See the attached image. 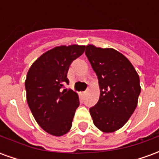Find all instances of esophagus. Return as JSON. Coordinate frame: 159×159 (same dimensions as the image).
Returning <instances> with one entry per match:
<instances>
[{
    "label": "esophagus",
    "instance_id": "1",
    "mask_svg": "<svg viewBox=\"0 0 159 159\" xmlns=\"http://www.w3.org/2000/svg\"><path fill=\"white\" fill-rule=\"evenodd\" d=\"M86 93H87V91H85V92H83V95H85V94H86Z\"/></svg>",
    "mask_w": 159,
    "mask_h": 159
}]
</instances>
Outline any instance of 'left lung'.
Wrapping results in <instances>:
<instances>
[{
  "label": "left lung",
  "mask_w": 159,
  "mask_h": 159,
  "mask_svg": "<svg viewBox=\"0 0 159 159\" xmlns=\"http://www.w3.org/2000/svg\"><path fill=\"white\" fill-rule=\"evenodd\" d=\"M87 58L99 80V101L89 109L93 124L105 133L117 131L135 110L140 77L125 56L113 48L86 46Z\"/></svg>",
  "instance_id": "obj_1"
}]
</instances>
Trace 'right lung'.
Masks as SVG:
<instances>
[{
	"mask_svg": "<svg viewBox=\"0 0 159 159\" xmlns=\"http://www.w3.org/2000/svg\"><path fill=\"white\" fill-rule=\"evenodd\" d=\"M85 48L76 44L55 47L40 56L27 73L25 85L28 106L39 126L54 136L69 132L79 107L78 94L63 88L69 84L70 64Z\"/></svg>",
	"mask_w": 159,
	"mask_h": 159,
	"instance_id": "1",
	"label": "right lung"
}]
</instances>
